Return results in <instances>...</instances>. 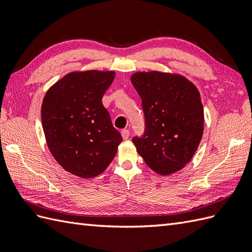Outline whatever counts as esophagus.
Here are the masks:
<instances>
[{
    "instance_id": "obj_1",
    "label": "esophagus",
    "mask_w": 252,
    "mask_h": 252,
    "mask_svg": "<svg viewBox=\"0 0 252 252\" xmlns=\"http://www.w3.org/2000/svg\"><path fill=\"white\" fill-rule=\"evenodd\" d=\"M121 136L124 139H127L128 136H130V131L126 130V128H125V130L121 131Z\"/></svg>"
}]
</instances>
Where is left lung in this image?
<instances>
[{
    "mask_svg": "<svg viewBox=\"0 0 252 252\" xmlns=\"http://www.w3.org/2000/svg\"><path fill=\"white\" fill-rule=\"evenodd\" d=\"M131 81L141 98L145 130L133 137L152 170L167 176L189 163L202 138L203 106L198 89L177 74L137 72Z\"/></svg>",
    "mask_w": 252,
    "mask_h": 252,
    "instance_id": "1",
    "label": "left lung"
}]
</instances>
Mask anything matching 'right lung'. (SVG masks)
<instances>
[{
  "mask_svg": "<svg viewBox=\"0 0 252 252\" xmlns=\"http://www.w3.org/2000/svg\"><path fill=\"white\" fill-rule=\"evenodd\" d=\"M114 77L112 71L69 73L44 95L41 122L49 149L64 170L77 177L102 173L122 141L102 104Z\"/></svg>",
  "mask_w": 252,
  "mask_h": 252,
  "instance_id": "obj_1",
  "label": "right lung"
}]
</instances>
